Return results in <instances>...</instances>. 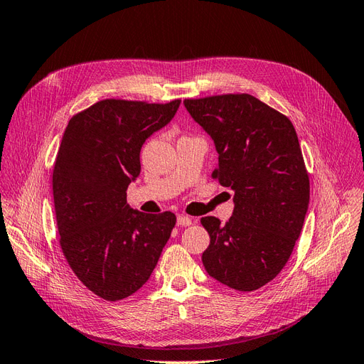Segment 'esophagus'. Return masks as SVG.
I'll return each mask as SVG.
<instances>
[{
  "label": "esophagus",
  "mask_w": 364,
  "mask_h": 364,
  "mask_svg": "<svg viewBox=\"0 0 364 364\" xmlns=\"http://www.w3.org/2000/svg\"><path fill=\"white\" fill-rule=\"evenodd\" d=\"M193 223H194V220L191 217L183 215V214L178 215V226H190Z\"/></svg>",
  "instance_id": "34e87169"
}]
</instances>
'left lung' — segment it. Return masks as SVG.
<instances>
[{
    "label": "left lung",
    "instance_id": "8db88e82",
    "mask_svg": "<svg viewBox=\"0 0 364 364\" xmlns=\"http://www.w3.org/2000/svg\"><path fill=\"white\" fill-rule=\"evenodd\" d=\"M186 111L214 139L213 178L234 190L222 225L202 217L209 277L238 291L261 289L287 264L310 202V179L291 121L249 94L185 98Z\"/></svg>",
    "mask_w": 364,
    "mask_h": 364
}]
</instances>
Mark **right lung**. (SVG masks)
I'll use <instances>...</instances> for the list:
<instances>
[{
    "label": "right lung",
    "mask_w": 364,
    "mask_h": 364,
    "mask_svg": "<svg viewBox=\"0 0 364 364\" xmlns=\"http://www.w3.org/2000/svg\"><path fill=\"white\" fill-rule=\"evenodd\" d=\"M181 105L107 98L75 114L53 170L60 247L87 290L105 301L138 291L156 267L176 225L170 211L144 214L127 205L146 139Z\"/></svg>",
    "instance_id": "1"
}]
</instances>
